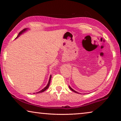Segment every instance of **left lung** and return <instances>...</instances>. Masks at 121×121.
<instances>
[{
    "label": "left lung",
    "mask_w": 121,
    "mask_h": 121,
    "mask_svg": "<svg viewBox=\"0 0 121 121\" xmlns=\"http://www.w3.org/2000/svg\"><path fill=\"white\" fill-rule=\"evenodd\" d=\"M69 89H70V90H72V91H73V92H76V93H78V92H77V91H75V90H73V89L72 88V87H71L70 86H69Z\"/></svg>",
    "instance_id": "left-lung-1"
}]
</instances>
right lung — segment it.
<instances>
[{"instance_id":"obj_1","label":"right lung","mask_w":121,"mask_h":121,"mask_svg":"<svg viewBox=\"0 0 121 121\" xmlns=\"http://www.w3.org/2000/svg\"><path fill=\"white\" fill-rule=\"evenodd\" d=\"M27 29H23L22 31H21L20 32H19V35H17V37H16V38H17L18 37H19V36L20 35H21L22 34V33H24L25 31H26V30H27ZM51 77H52V76H50V77H49V81H48V84L47 85V86H46L44 87V89H43L42 90H41V91H39V92H36V93L37 94H39V93H41V92H43V91H44L45 90H47V89L48 88V87H49V84H50V82H51Z\"/></svg>"}]
</instances>
